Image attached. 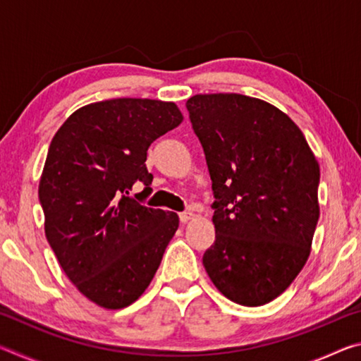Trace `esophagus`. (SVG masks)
Listing matches in <instances>:
<instances>
[{"mask_svg":"<svg viewBox=\"0 0 361 361\" xmlns=\"http://www.w3.org/2000/svg\"><path fill=\"white\" fill-rule=\"evenodd\" d=\"M192 212H189V210H185V212H181L180 213V221L183 223V224H185V223H188L189 221V219H192Z\"/></svg>","mask_w":361,"mask_h":361,"instance_id":"esophagus-1","label":"esophagus"}]
</instances>
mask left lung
I'll list each match as a JSON object with an SVG mask.
<instances>
[{"label":"left lung","mask_w":361,"mask_h":361,"mask_svg":"<svg viewBox=\"0 0 361 361\" xmlns=\"http://www.w3.org/2000/svg\"><path fill=\"white\" fill-rule=\"evenodd\" d=\"M205 152L215 243L204 253L213 285L240 305L271 302L310 255L320 216V167L299 127L271 103L240 94L186 102Z\"/></svg>","instance_id":"left-lung-1"}]
</instances>
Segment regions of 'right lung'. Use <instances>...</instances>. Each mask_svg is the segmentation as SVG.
Here are the masks:
<instances>
[{
  "label": "right lung",
  "mask_w": 361,
  "mask_h": 361,
  "mask_svg": "<svg viewBox=\"0 0 361 361\" xmlns=\"http://www.w3.org/2000/svg\"><path fill=\"white\" fill-rule=\"evenodd\" d=\"M173 102L113 99L76 109L54 135L39 180L44 232L66 277L105 309L135 302L178 229V215L129 197L149 192L146 151L178 127Z\"/></svg>",
  "instance_id": "add662e5"
}]
</instances>
